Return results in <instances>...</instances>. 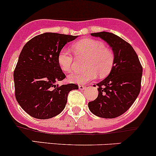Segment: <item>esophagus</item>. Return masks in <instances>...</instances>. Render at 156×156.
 I'll list each match as a JSON object with an SVG mask.
<instances>
[{"mask_svg": "<svg viewBox=\"0 0 156 156\" xmlns=\"http://www.w3.org/2000/svg\"><path fill=\"white\" fill-rule=\"evenodd\" d=\"M86 86H84V85H78V88H79V90H84L85 89Z\"/></svg>", "mask_w": 156, "mask_h": 156, "instance_id": "1", "label": "esophagus"}]
</instances>
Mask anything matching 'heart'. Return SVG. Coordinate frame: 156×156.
Returning <instances> with one entry per match:
<instances>
[{"instance_id":"b5f03b06","label":"heart","mask_w":156,"mask_h":156,"mask_svg":"<svg viewBox=\"0 0 156 156\" xmlns=\"http://www.w3.org/2000/svg\"><path fill=\"white\" fill-rule=\"evenodd\" d=\"M72 49L78 56H87L85 70L74 72L69 76L71 82L86 84L96 79L98 76L103 78L111 72L114 65L115 56L110 49L105 48L103 42L90 38H84L72 44ZM75 57L67 48H62L57 56L59 67L66 72L73 69Z\"/></svg>"}]
</instances>
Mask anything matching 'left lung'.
<instances>
[{
	"mask_svg": "<svg viewBox=\"0 0 156 156\" xmlns=\"http://www.w3.org/2000/svg\"><path fill=\"white\" fill-rule=\"evenodd\" d=\"M90 34L108 43L115 61L109 75L97 84L98 97L88 103V107L98 117L114 119L127 111L139 95L143 67L131 45L122 37L106 31Z\"/></svg>",
	"mask_w": 156,
	"mask_h": 156,
	"instance_id": "obj_1",
	"label": "left lung"
}]
</instances>
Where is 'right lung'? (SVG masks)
<instances>
[{"label":"right lung","instance_id":"add662e5","mask_svg":"<svg viewBox=\"0 0 156 156\" xmlns=\"http://www.w3.org/2000/svg\"><path fill=\"white\" fill-rule=\"evenodd\" d=\"M77 37L46 32L23 47L13 73L15 96L31 117L48 119L57 115L65 108L69 93L78 89V84H56L66 78L58 64V53Z\"/></svg>","mask_w":156,"mask_h":156}]
</instances>
